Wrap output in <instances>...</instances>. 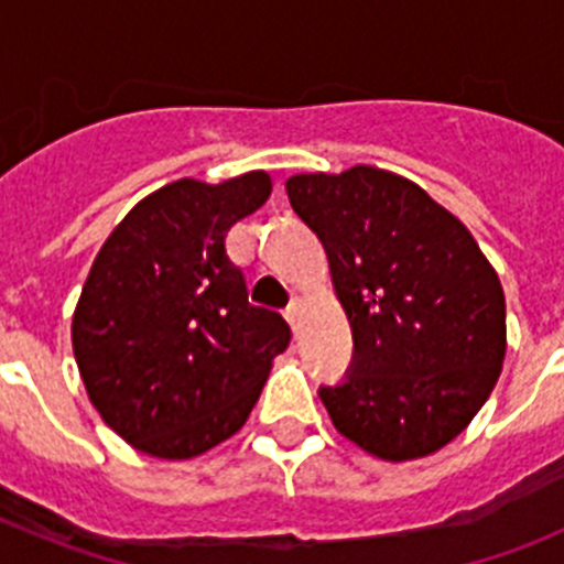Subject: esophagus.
Instances as JSON below:
<instances>
[{"mask_svg": "<svg viewBox=\"0 0 564 564\" xmlns=\"http://www.w3.org/2000/svg\"><path fill=\"white\" fill-rule=\"evenodd\" d=\"M299 316H302V302H299V299H291V305L285 307V318L291 322L293 330H296V325H299Z\"/></svg>", "mask_w": 564, "mask_h": 564, "instance_id": "34e87169", "label": "esophagus"}]
</instances>
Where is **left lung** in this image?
Listing matches in <instances>:
<instances>
[{
  "instance_id": "obj_1",
  "label": "left lung",
  "mask_w": 564,
  "mask_h": 564,
  "mask_svg": "<svg viewBox=\"0 0 564 564\" xmlns=\"http://www.w3.org/2000/svg\"><path fill=\"white\" fill-rule=\"evenodd\" d=\"M293 212L322 239L352 327L344 381L318 398L344 437L415 460L460 435L500 378L506 296L468 228L372 166L296 174Z\"/></svg>"
}]
</instances>
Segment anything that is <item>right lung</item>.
<instances>
[{
	"label": "right lung",
	"mask_w": 564,
	"mask_h": 564,
	"mask_svg": "<svg viewBox=\"0 0 564 564\" xmlns=\"http://www.w3.org/2000/svg\"><path fill=\"white\" fill-rule=\"evenodd\" d=\"M271 194L265 172L177 181L118 223L84 282L73 352L109 430L143 455L186 460L248 421L291 344L276 311L248 302L226 234Z\"/></svg>",
	"instance_id": "right-lung-1"
}]
</instances>
